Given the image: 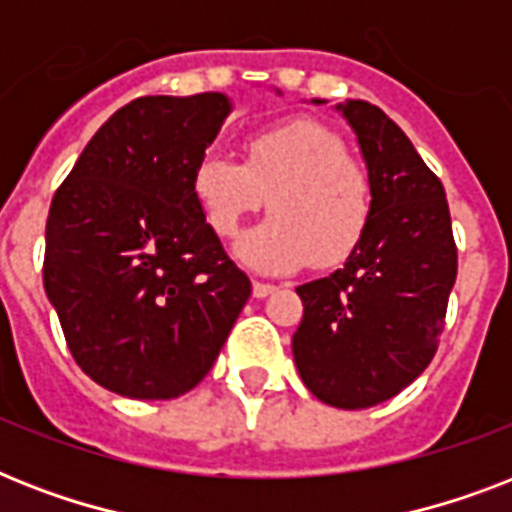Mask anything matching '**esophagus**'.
Wrapping results in <instances>:
<instances>
[{
  "instance_id": "obj_1",
  "label": "esophagus",
  "mask_w": 512,
  "mask_h": 512,
  "mask_svg": "<svg viewBox=\"0 0 512 512\" xmlns=\"http://www.w3.org/2000/svg\"><path fill=\"white\" fill-rule=\"evenodd\" d=\"M276 292V284H268V281H252V295L257 297V300H263V297L273 295Z\"/></svg>"
}]
</instances>
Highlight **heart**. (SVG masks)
Instances as JSON below:
<instances>
[{
  "label": "heart",
  "mask_w": 512,
  "mask_h": 512,
  "mask_svg": "<svg viewBox=\"0 0 512 512\" xmlns=\"http://www.w3.org/2000/svg\"><path fill=\"white\" fill-rule=\"evenodd\" d=\"M191 193L209 228L236 236L257 209L273 215L244 233L236 255L249 268L289 273L313 260L342 263L361 244L372 217V180L337 132L313 119H292L257 132L244 162L209 151L193 167Z\"/></svg>",
  "instance_id": "heart-1"
}]
</instances>
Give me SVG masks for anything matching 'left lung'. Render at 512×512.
Masks as SVG:
<instances>
[{
	"label": "left lung",
	"mask_w": 512,
	"mask_h": 512,
	"mask_svg": "<svg viewBox=\"0 0 512 512\" xmlns=\"http://www.w3.org/2000/svg\"><path fill=\"white\" fill-rule=\"evenodd\" d=\"M337 111L372 180V217L342 268L297 287L305 311L292 353L319 401L366 409L401 393L436 356L457 247L444 185L401 127L366 100Z\"/></svg>",
	"instance_id": "left-lung-1"
}]
</instances>
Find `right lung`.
I'll list each match as a JSON object with an SVG mask.
<instances>
[{
	"instance_id": "right-lung-1",
	"label": "right lung",
	"mask_w": 512,
	"mask_h": 512,
	"mask_svg": "<svg viewBox=\"0 0 512 512\" xmlns=\"http://www.w3.org/2000/svg\"><path fill=\"white\" fill-rule=\"evenodd\" d=\"M231 108L223 92L132 100L52 196L44 292L74 361L111 393L196 388L252 295L191 193Z\"/></svg>"
}]
</instances>
